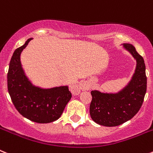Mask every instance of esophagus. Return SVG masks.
<instances>
[{
  "instance_id": "obj_1",
  "label": "esophagus",
  "mask_w": 153,
  "mask_h": 153,
  "mask_svg": "<svg viewBox=\"0 0 153 153\" xmlns=\"http://www.w3.org/2000/svg\"><path fill=\"white\" fill-rule=\"evenodd\" d=\"M90 89V83H89L88 81H84L82 82L79 86H73L71 88V90L74 93H77L79 90H89Z\"/></svg>"
}]
</instances>
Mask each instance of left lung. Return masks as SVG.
<instances>
[{
  "instance_id": "obj_1",
  "label": "left lung",
  "mask_w": 153,
  "mask_h": 153,
  "mask_svg": "<svg viewBox=\"0 0 153 153\" xmlns=\"http://www.w3.org/2000/svg\"><path fill=\"white\" fill-rule=\"evenodd\" d=\"M136 60L135 73L129 83L117 93L92 90L90 113L92 120L104 126H117L131 120L139 112L146 93V65L132 44H123Z\"/></svg>"
}]
</instances>
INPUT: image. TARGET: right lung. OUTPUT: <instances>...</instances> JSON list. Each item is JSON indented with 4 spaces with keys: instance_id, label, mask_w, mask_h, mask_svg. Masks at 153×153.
<instances>
[{
    "instance_id": "right-lung-1",
    "label": "right lung",
    "mask_w": 153,
    "mask_h": 153,
    "mask_svg": "<svg viewBox=\"0 0 153 153\" xmlns=\"http://www.w3.org/2000/svg\"><path fill=\"white\" fill-rule=\"evenodd\" d=\"M32 39L13 52L7 73L8 93L23 117L38 123H48L61 117L72 94L68 86L43 89L29 80L21 65V53Z\"/></svg>"
}]
</instances>
